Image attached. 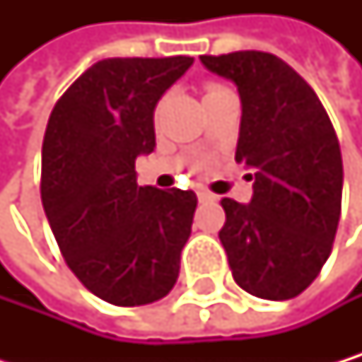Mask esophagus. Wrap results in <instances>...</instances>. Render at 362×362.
I'll return each mask as SVG.
<instances>
[{
	"instance_id": "esophagus-1",
	"label": "esophagus",
	"mask_w": 362,
	"mask_h": 362,
	"mask_svg": "<svg viewBox=\"0 0 362 362\" xmlns=\"http://www.w3.org/2000/svg\"><path fill=\"white\" fill-rule=\"evenodd\" d=\"M197 197H199V202H215L217 199V195H213L211 191H206V189H199Z\"/></svg>"
}]
</instances>
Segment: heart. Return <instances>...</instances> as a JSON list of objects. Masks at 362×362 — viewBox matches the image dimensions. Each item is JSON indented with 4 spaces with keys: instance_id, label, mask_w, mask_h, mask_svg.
<instances>
[{
    "instance_id": "b5f03b06",
    "label": "heart",
    "mask_w": 362,
    "mask_h": 362,
    "mask_svg": "<svg viewBox=\"0 0 362 362\" xmlns=\"http://www.w3.org/2000/svg\"><path fill=\"white\" fill-rule=\"evenodd\" d=\"M223 86H217V84H211V86H208L206 88V95H211V93H217V90H221Z\"/></svg>"
}]
</instances>
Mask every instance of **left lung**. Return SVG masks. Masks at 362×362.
<instances>
[{
	"instance_id": "obj_1",
	"label": "left lung",
	"mask_w": 362,
	"mask_h": 362,
	"mask_svg": "<svg viewBox=\"0 0 362 362\" xmlns=\"http://www.w3.org/2000/svg\"><path fill=\"white\" fill-rule=\"evenodd\" d=\"M236 84L241 128L234 160L254 180L250 204L221 199L219 232L232 276L262 300H291L319 276L341 217V147L315 90L267 52L199 56Z\"/></svg>"
}]
</instances>
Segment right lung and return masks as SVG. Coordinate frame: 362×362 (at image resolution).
Segmentation results:
<instances>
[{"label": "right lung", "instance_id": "right-lung-1", "mask_svg": "<svg viewBox=\"0 0 362 362\" xmlns=\"http://www.w3.org/2000/svg\"><path fill=\"white\" fill-rule=\"evenodd\" d=\"M189 56L106 58L56 102L43 139L40 199L69 269L115 306L165 298L191 236L193 191L139 187L156 147L154 110Z\"/></svg>", "mask_w": 362, "mask_h": 362}]
</instances>
